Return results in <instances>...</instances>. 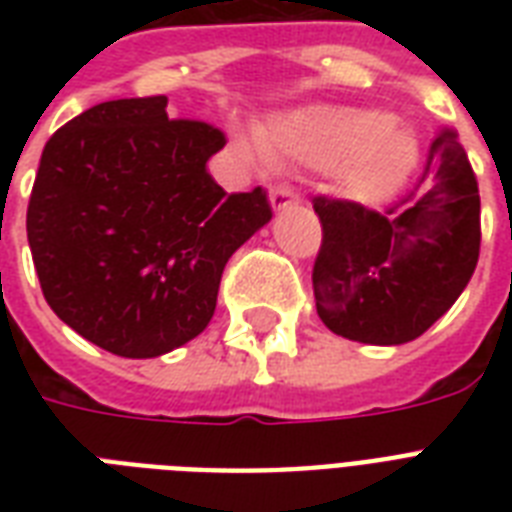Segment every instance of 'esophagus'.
<instances>
[{
	"mask_svg": "<svg viewBox=\"0 0 512 512\" xmlns=\"http://www.w3.org/2000/svg\"><path fill=\"white\" fill-rule=\"evenodd\" d=\"M271 204L273 209H287L297 204V193L292 185L287 183H273L271 185Z\"/></svg>",
	"mask_w": 512,
	"mask_h": 512,
	"instance_id": "1",
	"label": "esophagus"
}]
</instances>
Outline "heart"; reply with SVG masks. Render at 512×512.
Returning a JSON list of instances; mask_svg holds the SVG:
<instances>
[{"instance_id": "1", "label": "heart", "mask_w": 512, "mask_h": 512, "mask_svg": "<svg viewBox=\"0 0 512 512\" xmlns=\"http://www.w3.org/2000/svg\"><path fill=\"white\" fill-rule=\"evenodd\" d=\"M260 148L311 167H340V188L356 201L393 196L417 162V143L385 111L305 108L273 119Z\"/></svg>"}]
</instances>
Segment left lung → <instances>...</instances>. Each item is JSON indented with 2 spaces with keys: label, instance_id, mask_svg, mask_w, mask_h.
Instances as JSON below:
<instances>
[{
  "label": "left lung",
  "instance_id": "8db88e82",
  "mask_svg": "<svg viewBox=\"0 0 512 512\" xmlns=\"http://www.w3.org/2000/svg\"><path fill=\"white\" fill-rule=\"evenodd\" d=\"M321 247L313 297L335 335L401 345L428 332L468 287L481 252V196L460 135H433L417 183L388 204L313 196Z\"/></svg>",
  "mask_w": 512,
  "mask_h": 512
}]
</instances>
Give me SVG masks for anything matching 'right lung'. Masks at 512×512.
Wrapping results in <instances>:
<instances>
[{"instance_id": "1", "label": "right lung", "mask_w": 512, "mask_h": 512, "mask_svg": "<svg viewBox=\"0 0 512 512\" xmlns=\"http://www.w3.org/2000/svg\"><path fill=\"white\" fill-rule=\"evenodd\" d=\"M223 130L167 98L98 103L42 151L26 231L44 300L84 340L154 358L204 332L228 257L273 217L265 188L225 193Z\"/></svg>"}]
</instances>
